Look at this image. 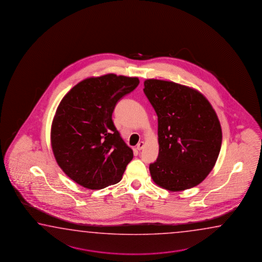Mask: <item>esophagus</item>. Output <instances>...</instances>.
Here are the masks:
<instances>
[{
    "instance_id": "esophagus-1",
    "label": "esophagus",
    "mask_w": 262,
    "mask_h": 262,
    "mask_svg": "<svg viewBox=\"0 0 262 262\" xmlns=\"http://www.w3.org/2000/svg\"><path fill=\"white\" fill-rule=\"evenodd\" d=\"M144 145H145V143H144L143 141L139 142V143L138 144V146H137V149H138V150H141V149L144 148Z\"/></svg>"
}]
</instances>
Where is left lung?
I'll use <instances>...</instances> for the list:
<instances>
[{"mask_svg":"<svg viewBox=\"0 0 262 262\" xmlns=\"http://www.w3.org/2000/svg\"><path fill=\"white\" fill-rule=\"evenodd\" d=\"M144 93L158 117L159 154L149 164L151 179L170 191L200 184L221 151L222 131L203 94L177 82L148 79Z\"/></svg>","mask_w":262,"mask_h":262,"instance_id":"8db88e82","label":"left lung"}]
</instances>
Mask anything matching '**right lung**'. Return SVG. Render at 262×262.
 <instances>
[{
  "mask_svg": "<svg viewBox=\"0 0 262 262\" xmlns=\"http://www.w3.org/2000/svg\"><path fill=\"white\" fill-rule=\"evenodd\" d=\"M139 83V78L110 73L82 80L62 98L52 123L51 145L71 180L90 190L122 180L133 150L114 126L113 110Z\"/></svg>",
  "mask_w": 262,
  "mask_h": 262,
  "instance_id": "right-lung-1",
  "label": "right lung"
}]
</instances>
